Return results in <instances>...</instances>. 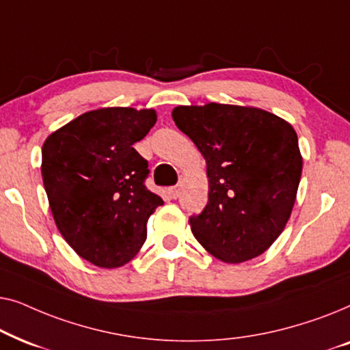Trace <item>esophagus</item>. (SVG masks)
<instances>
[{
	"label": "esophagus",
	"mask_w": 350,
	"mask_h": 350,
	"mask_svg": "<svg viewBox=\"0 0 350 350\" xmlns=\"http://www.w3.org/2000/svg\"><path fill=\"white\" fill-rule=\"evenodd\" d=\"M170 196H172V199H178L180 196H181V186L180 185L172 186V188H170Z\"/></svg>",
	"instance_id": "34e87169"
}]
</instances>
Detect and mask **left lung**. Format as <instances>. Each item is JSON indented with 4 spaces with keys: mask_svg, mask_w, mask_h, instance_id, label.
I'll return each instance as SVG.
<instances>
[{
    "mask_svg": "<svg viewBox=\"0 0 350 350\" xmlns=\"http://www.w3.org/2000/svg\"><path fill=\"white\" fill-rule=\"evenodd\" d=\"M172 116L207 162L208 202L189 218L194 237L224 262L260 256L295 205L303 170L295 129L237 105L176 107Z\"/></svg>",
    "mask_w": 350,
    "mask_h": 350,
    "instance_id": "left-lung-1",
    "label": "left lung"
}]
</instances>
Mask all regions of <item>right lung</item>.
I'll return each mask as SVG.
<instances>
[{"instance_id": "add662e5", "label": "right lung", "mask_w": 350, "mask_h": 350, "mask_svg": "<svg viewBox=\"0 0 350 350\" xmlns=\"http://www.w3.org/2000/svg\"><path fill=\"white\" fill-rule=\"evenodd\" d=\"M154 124V109L100 108L42 145L41 174L57 228L95 266L131 261L146 241L148 218L164 204L146 188L148 161L133 148Z\"/></svg>"}]
</instances>
